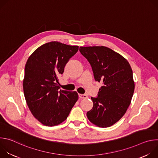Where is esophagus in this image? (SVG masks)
Wrapping results in <instances>:
<instances>
[{"label":"esophagus","mask_w":158,"mask_h":158,"mask_svg":"<svg viewBox=\"0 0 158 158\" xmlns=\"http://www.w3.org/2000/svg\"><path fill=\"white\" fill-rule=\"evenodd\" d=\"M79 97L81 99H87L88 98V96L87 94H79Z\"/></svg>","instance_id":"esophagus-1"}]
</instances>
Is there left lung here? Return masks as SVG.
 Masks as SVG:
<instances>
[{
	"instance_id": "left-lung-1",
	"label": "left lung",
	"mask_w": 158,
	"mask_h": 158,
	"mask_svg": "<svg viewBox=\"0 0 158 158\" xmlns=\"http://www.w3.org/2000/svg\"><path fill=\"white\" fill-rule=\"evenodd\" d=\"M79 51L91 64L96 81L102 82L88 119L101 127H110L126 113L134 91L132 71L128 61L104 46L80 47Z\"/></svg>"
}]
</instances>
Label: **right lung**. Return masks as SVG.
I'll return each instance as SVG.
<instances>
[{
	"mask_svg": "<svg viewBox=\"0 0 158 158\" xmlns=\"http://www.w3.org/2000/svg\"><path fill=\"white\" fill-rule=\"evenodd\" d=\"M79 46L57 41L43 44L29 57L23 89L32 115L47 126L58 125L68 117L78 99L77 92L59 89L58 77Z\"/></svg>",
	"mask_w": 158,
	"mask_h": 158,
	"instance_id": "1",
	"label": "right lung"
}]
</instances>
